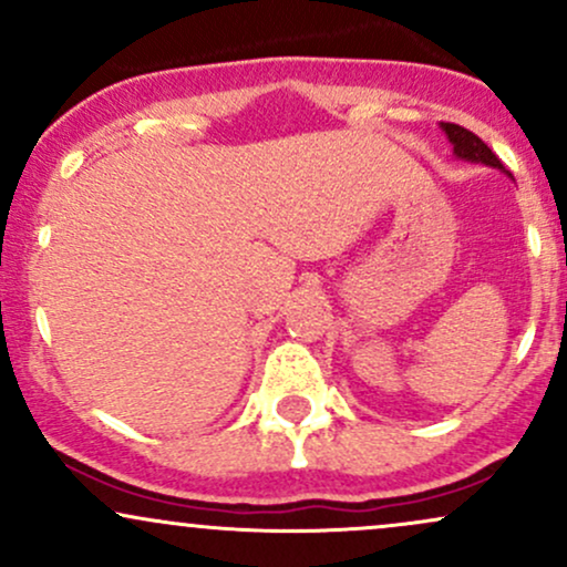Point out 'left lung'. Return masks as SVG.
<instances>
[{
  "label": "left lung",
  "mask_w": 567,
  "mask_h": 567,
  "mask_svg": "<svg viewBox=\"0 0 567 567\" xmlns=\"http://www.w3.org/2000/svg\"><path fill=\"white\" fill-rule=\"evenodd\" d=\"M442 130H445V133H447V138H451V143H453V152L458 154L461 159L483 162V165L501 167V171H504L501 159L491 152V146H487L483 138H477V135H474L472 130H466V127H461V125H453V122H442Z\"/></svg>",
  "instance_id": "left-lung-1"
}]
</instances>
